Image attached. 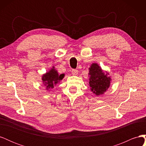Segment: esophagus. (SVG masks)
<instances>
[{"label":"esophagus","mask_w":146,"mask_h":146,"mask_svg":"<svg viewBox=\"0 0 146 146\" xmlns=\"http://www.w3.org/2000/svg\"><path fill=\"white\" fill-rule=\"evenodd\" d=\"M72 74L74 76H77L78 74V70L77 69H72Z\"/></svg>","instance_id":"obj_1"}]
</instances>
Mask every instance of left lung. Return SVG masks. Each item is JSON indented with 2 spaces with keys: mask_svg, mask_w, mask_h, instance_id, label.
<instances>
[{
  "mask_svg": "<svg viewBox=\"0 0 146 146\" xmlns=\"http://www.w3.org/2000/svg\"><path fill=\"white\" fill-rule=\"evenodd\" d=\"M89 84L91 90L96 96L104 94L110 86L111 78L97 63H92L89 68Z\"/></svg>",
  "mask_w": 146,
  "mask_h": 146,
  "instance_id": "1",
  "label": "left lung"
}]
</instances>
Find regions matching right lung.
Here are the masks:
<instances>
[{
	"instance_id": "1",
	"label": "right lung",
	"mask_w": 146,
	"mask_h": 146,
	"mask_svg": "<svg viewBox=\"0 0 146 146\" xmlns=\"http://www.w3.org/2000/svg\"><path fill=\"white\" fill-rule=\"evenodd\" d=\"M64 77V74H59L57 70L53 67L49 71L46 72L42 76L43 85L47 90H51L54 88L57 83L60 82Z\"/></svg>"
}]
</instances>
